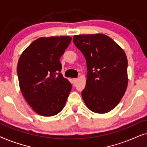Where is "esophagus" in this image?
<instances>
[{
    "label": "esophagus",
    "mask_w": 147,
    "mask_h": 147,
    "mask_svg": "<svg viewBox=\"0 0 147 147\" xmlns=\"http://www.w3.org/2000/svg\"><path fill=\"white\" fill-rule=\"evenodd\" d=\"M77 81H78L77 78H74V79H73V83H74V84H75Z\"/></svg>",
    "instance_id": "obj_1"
}]
</instances>
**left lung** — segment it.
<instances>
[{"label": "left lung", "instance_id": "8db88e82", "mask_svg": "<svg viewBox=\"0 0 147 147\" xmlns=\"http://www.w3.org/2000/svg\"><path fill=\"white\" fill-rule=\"evenodd\" d=\"M73 41L87 64L82 98L92 112L107 113L118 105L127 88L126 54L114 40L104 34L74 35Z\"/></svg>", "mask_w": 147, "mask_h": 147}]
</instances>
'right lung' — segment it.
Segmentation results:
<instances>
[{
	"mask_svg": "<svg viewBox=\"0 0 147 147\" xmlns=\"http://www.w3.org/2000/svg\"><path fill=\"white\" fill-rule=\"evenodd\" d=\"M69 36L41 37L28 46L17 64L19 87L36 113L56 115L63 109L71 84L64 78L59 59L71 42Z\"/></svg>",
	"mask_w": 147,
	"mask_h": 147,
	"instance_id": "1",
	"label": "right lung"
}]
</instances>
